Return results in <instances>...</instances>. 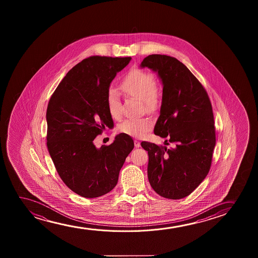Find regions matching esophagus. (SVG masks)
Masks as SVG:
<instances>
[{
	"label": "esophagus",
	"mask_w": 258,
	"mask_h": 258,
	"mask_svg": "<svg viewBox=\"0 0 258 258\" xmlns=\"http://www.w3.org/2000/svg\"><path fill=\"white\" fill-rule=\"evenodd\" d=\"M134 145L136 148H139L140 147V142L138 141V140H135Z\"/></svg>",
	"instance_id": "obj_1"
}]
</instances>
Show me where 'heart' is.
I'll use <instances>...</instances> for the list:
<instances>
[{
  "label": "heart",
  "mask_w": 258,
  "mask_h": 258,
  "mask_svg": "<svg viewBox=\"0 0 258 258\" xmlns=\"http://www.w3.org/2000/svg\"><path fill=\"white\" fill-rule=\"evenodd\" d=\"M120 89L127 95L141 100L144 108L149 113H155L161 106V95L157 87L155 76L151 71L141 69L132 70L120 82ZM106 105L113 119L121 116L120 99L115 89L110 88L107 91ZM152 120L148 117L130 118L119 124L118 131L131 137L141 138L152 128Z\"/></svg>",
  "instance_id": "1"
}]
</instances>
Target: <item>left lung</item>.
Instances as JSON below:
<instances>
[{
	"label": "left lung",
	"instance_id": "left-lung-1",
	"mask_svg": "<svg viewBox=\"0 0 258 258\" xmlns=\"http://www.w3.org/2000/svg\"><path fill=\"white\" fill-rule=\"evenodd\" d=\"M141 67L158 71L163 83L162 105L154 134L166 145L143 141L148 152V179L157 194L168 199L190 195L208 174L215 147L214 117L208 93L182 62L151 54Z\"/></svg>",
	"mask_w": 258,
	"mask_h": 258
}]
</instances>
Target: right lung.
Instances as JSON below:
<instances>
[{"label": "right lung", "instance_id": "add662e5", "mask_svg": "<svg viewBox=\"0 0 258 258\" xmlns=\"http://www.w3.org/2000/svg\"><path fill=\"white\" fill-rule=\"evenodd\" d=\"M131 57L91 56L68 72L51 96L46 110V145L65 185L83 198H94L116 186L133 139L120 133L97 149L93 140L113 119L106 93L117 72Z\"/></svg>", "mask_w": 258, "mask_h": 258}]
</instances>
